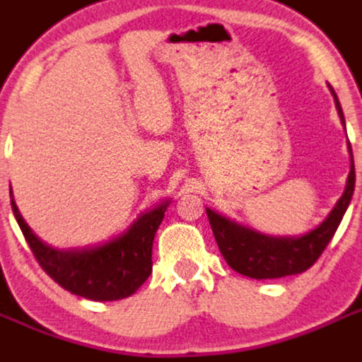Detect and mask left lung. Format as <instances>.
Listing matches in <instances>:
<instances>
[{
	"mask_svg": "<svg viewBox=\"0 0 362 362\" xmlns=\"http://www.w3.org/2000/svg\"><path fill=\"white\" fill-rule=\"evenodd\" d=\"M331 92H333V88H331ZM333 97H335L341 121L344 123L341 103L337 99L335 92H333ZM354 187L355 167L354 156H351V169L342 197L339 199L335 208L331 209L326 221L302 238H269L263 233L252 232L250 228L239 226L211 209H206V214H208L209 224L214 230L218 250L235 272L254 279L284 278V276L305 272L309 267L315 265V261L322 256V252L326 250L331 238L335 235L337 228L341 224L346 208L354 195Z\"/></svg>",
	"mask_w": 362,
	"mask_h": 362,
	"instance_id": "1",
	"label": "left lung"
}]
</instances>
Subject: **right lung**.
<instances>
[{
	"label": "right lung",
	"mask_w": 362,
	"mask_h": 362,
	"mask_svg": "<svg viewBox=\"0 0 362 362\" xmlns=\"http://www.w3.org/2000/svg\"><path fill=\"white\" fill-rule=\"evenodd\" d=\"M11 204L38 265L71 294L95 302L127 298L145 284L153 270L154 233L162 223L167 202L141 215L121 238L103 247L71 252L45 247L23 223L12 199Z\"/></svg>",
	"instance_id": "1"
}]
</instances>
